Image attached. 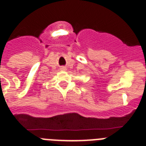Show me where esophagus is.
Instances as JSON below:
<instances>
[{"mask_svg":"<svg viewBox=\"0 0 146 146\" xmlns=\"http://www.w3.org/2000/svg\"><path fill=\"white\" fill-rule=\"evenodd\" d=\"M61 70H65V69H66V68L64 67V66H62V67L61 68Z\"/></svg>","mask_w":146,"mask_h":146,"instance_id":"esophagus-1","label":"esophagus"}]
</instances>
